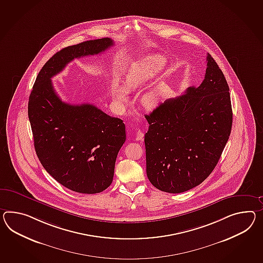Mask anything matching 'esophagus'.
Here are the masks:
<instances>
[{"instance_id": "1", "label": "esophagus", "mask_w": 263, "mask_h": 263, "mask_svg": "<svg viewBox=\"0 0 263 263\" xmlns=\"http://www.w3.org/2000/svg\"><path fill=\"white\" fill-rule=\"evenodd\" d=\"M143 140V133L141 130H138L136 133V141H142Z\"/></svg>"}]
</instances>
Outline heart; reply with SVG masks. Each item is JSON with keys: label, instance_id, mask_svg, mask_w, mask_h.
Instances as JSON below:
<instances>
[{"label": "heart", "instance_id": "1", "mask_svg": "<svg viewBox=\"0 0 263 263\" xmlns=\"http://www.w3.org/2000/svg\"><path fill=\"white\" fill-rule=\"evenodd\" d=\"M166 59L160 55H152L139 61L128 71L124 78L123 86H115L113 89V99L117 107L122 109L128 103V93L126 91H134L141 88L144 84L152 81L164 69ZM170 91V86L165 81L156 83L141 94L140 102L146 109H154L160 105Z\"/></svg>", "mask_w": 263, "mask_h": 263}]
</instances>
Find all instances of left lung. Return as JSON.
Masks as SVG:
<instances>
[{"instance_id":"1","label":"left lung","mask_w":263,"mask_h":263,"mask_svg":"<svg viewBox=\"0 0 263 263\" xmlns=\"http://www.w3.org/2000/svg\"><path fill=\"white\" fill-rule=\"evenodd\" d=\"M203 82L160 103L145 118L146 174L163 192H185L214 170L228 141L233 113L229 86L211 55Z\"/></svg>"}]
</instances>
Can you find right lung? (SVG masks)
I'll use <instances>...</instances> for the list:
<instances>
[{
    "label": "right lung",
    "mask_w": 263,
    "mask_h": 263,
    "mask_svg": "<svg viewBox=\"0 0 263 263\" xmlns=\"http://www.w3.org/2000/svg\"><path fill=\"white\" fill-rule=\"evenodd\" d=\"M111 39L67 46L39 72L28 101L34 147L45 170L74 192H103L113 180L116 159L126 140L125 125L90 103L70 104L55 92L51 78L74 59L98 55Z\"/></svg>",
    "instance_id": "right-lung-1"
}]
</instances>
